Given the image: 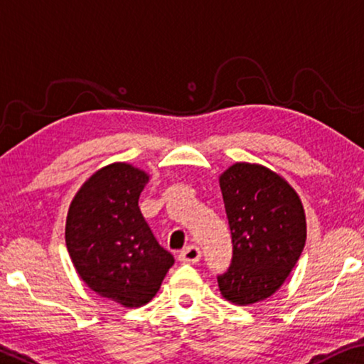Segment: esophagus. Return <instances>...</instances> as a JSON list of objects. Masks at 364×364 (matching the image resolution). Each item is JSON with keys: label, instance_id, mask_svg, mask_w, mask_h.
Masks as SVG:
<instances>
[{"label": "esophagus", "instance_id": "obj_1", "mask_svg": "<svg viewBox=\"0 0 364 364\" xmlns=\"http://www.w3.org/2000/svg\"><path fill=\"white\" fill-rule=\"evenodd\" d=\"M201 259V250H199L198 245H188L180 252V260L181 262H199Z\"/></svg>", "mask_w": 364, "mask_h": 364}]
</instances>
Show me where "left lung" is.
<instances>
[{"mask_svg": "<svg viewBox=\"0 0 364 364\" xmlns=\"http://www.w3.org/2000/svg\"><path fill=\"white\" fill-rule=\"evenodd\" d=\"M219 186L232 239L219 290L235 305L255 304L280 289L304 250V206L295 189L262 165L235 163L219 176Z\"/></svg>", "mask_w": 364, "mask_h": 364, "instance_id": "left-lung-1", "label": "left lung"}]
</instances>
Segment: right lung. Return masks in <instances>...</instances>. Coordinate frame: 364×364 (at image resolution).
I'll return each instance as SVG.
<instances>
[{
    "instance_id": "right-lung-1",
    "label": "right lung",
    "mask_w": 364,
    "mask_h": 364,
    "mask_svg": "<svg viewBox=\"0 0 364 364\" xmlns=\"http://www.w3.org/2000/svg\"><path fill=\"white\" fill-rule=\"evenodd\" d=\"M148 180L129 163H112L82 184L65 221V245L79 277L129 309L148 304L175 264L138 208Z\"/></svg>"
}]
</instances>
